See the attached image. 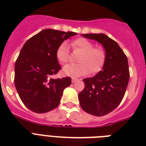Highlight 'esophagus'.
<instances>
[{"instance_id": "esophagus-1", "label": "esophagus", "mask_w": 146, "mask_h": 146, "mask_svg": "<svg viewBox=\"0 0 146 146\" xmlns=\"http://www.w3.org/2000/svg\"><path fill=\"white\" fill-rule=\"evenodd\" d=\"M78 80H79V79H76V78H72V82H76V81H78Z\"/></svg>"}]
</instances>
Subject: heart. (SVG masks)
I'll return each mask as SVG.
<instances>
[{
  "mask_svg": "<svg viewBox=\"0 0 146 146\" xmlns=\"http://www.w3.org/2000/svg\"><path fill=\"white\" fill-rule=\"evenodd\" d=\"M71 47L74 52H80L76 64L67 65L63 72L73 77L86 75L88 72L94 74L100 72L106 61V51L102 46H94V43L85 38H77L71 42ZM56 58L62 64L69 62L70 51L65 42L61 43L56 50Z\"/></svg>",
  "mask_w": 146,
  "mask_h": 146,
  "instance_id": "obj_1",
  "label": "heart"
}]
</instances>
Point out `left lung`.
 <instances>
[{"label": "left lung", "mask_w": 146, "mask_h": 146, "mask_svg": "<svg viewBox=\"0 0 146 146\" xmlns=\"http://www.w3.org/2000/svg\"><path fill=\"white\" fill-rule=\"evenodd\" d=\"M97 40L106 50L103 70L92 78L84 79L85 88L79 94L82 109L91 115H107L121 104L130 79L126 54L117 42L104 34H83Z\"/></svg>", "instance_id": "left-lung-1"}]
</instances>
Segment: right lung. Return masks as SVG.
I'll list each match as a JSON object with an SVG mask.
<instances>
[{
    "label": "right lung",
    "instance_id": "right-lung-1",
    "mask_svg": "<svg viewBox=\"0 0 146 146\" xmlns=\"http://www.w3.org/2000/svg\"><path fill=\"white\" fill-rule=\"evenodd\" d=\"M75 32L45 29L31 37L22 47L15 64L14 82L20 99L36 113L54 110L70 77L52 79L61 69L56 58L58 47Z\"/></svg>",
    "mask_w": 146,
    "mask_h": 146
}]
</instances>
